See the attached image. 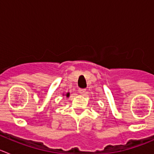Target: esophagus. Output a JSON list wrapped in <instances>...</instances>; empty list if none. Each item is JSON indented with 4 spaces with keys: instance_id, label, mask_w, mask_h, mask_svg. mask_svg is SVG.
Segmentation results:
<instances>
[{
    "instance_id": "1",
    "label": "esophagus",
    "mask_w": 154,
    "mask_h": 154,
    "mask_svg": "<svg viewBox=\"0 0 154 154\" xmlns=\"http://www.w3.org/2000/svg\"><path fill=\"white\" fill-rule=\"evenodd\" d=\"M78 91L81 95H84L85 93V89H79Z\"/></svg>"
}]
</instances>
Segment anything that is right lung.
Returning <instances> with one entry per match:
<instances>
[{"instance_id":"obj_1","label":"right lung","mask_w":154,"mask_h":154,"mask_svg":"<svg viewBox=\"0 0 154 154\" xmlns=\"http://www.w3.org/2000/svg\"><path fill=\"white\" fill-rule=\"evenodd\" d=\"M63 96H65V97H66V98H69V96H70V93H69V92H67V93L64 94Z\"/></svg>"}]
</instances>
